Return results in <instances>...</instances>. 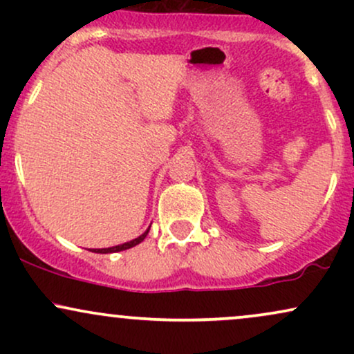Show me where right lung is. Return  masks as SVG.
I'll list each match as a JSON object with an SVG mask.
<instances>
[{
	"mask_svg": "<svg viewBox=\"0 0 354 354\" xmlns=\"http://www.w3.org/2000/svg\"><path fill=\"white\" fill-rule=\"evenodd\" d=\"M148 231H149V228L145 231L143 234H141V236H138V238H135L133 239V241H128V243H123V245H118V246H113V248H103V250H93V253H118V251H123V250H129V248H133V246H136V245H140L141 241H143V239L146 238V234H148Z\"/></svg>",
	"mask_w": 354,
	"mask_h": 354,
	"instance_id": "obj_1",
	"label": "right lung"
}]
</instances>
